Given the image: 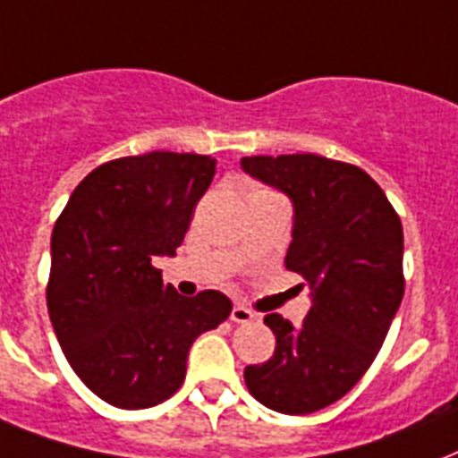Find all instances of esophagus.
<instances>
[{
	"mask_svg": "<svg viewBox=\"0 0 458 458\" xmlns=\"http://www.w3.org/2000/svg\"><path fill=\"white\" fill-rule=\"evenodd\" d=\"M232 320L236 322V325H246V322L255 320V313H253V310H248L246 306H233L232 308Z\"/></svg>",
	"mask_w": 458,
	"mask_h": 458,
	"instance_id": "1",
	"label": "esophagus"
}]
</instances>
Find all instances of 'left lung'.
<instances>
[{"mask_svg": "<svg viewBox=\"0 0 458 458\" xmlns=\"http://www.w3.org/2000/svg\"><path fill=\"white\" fill-rule=\"evenodd\" d=\"M241 166L292 198L284 262L313 289L301 327L265 315L275 356L243 377L262 406L303 416L342 399L373 365L406 286L402 219L373 176L349 162L303 152L253 155Z\"/></svg>", "mask_w": 458, "mask_h": 458, "instance_id": "left-lung-1", "label": "left lung"}]
</instances>
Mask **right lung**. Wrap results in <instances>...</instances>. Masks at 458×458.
Wrapping results in <instances>:
<instances>
[{
  "instance_id": "1",
  "label": "right lung",
  "mask_w": 458,
  "mask_h": 458,
  "mask_svg": "<svg viewBox=\"0 0 458 458\" xmlns=\"http://www.w3.org/2000/svg\"><path fill=\"white\" fill-rule=\"evenodd\" d=\"M217 159L145 152L88 174L56 219L47 310L73 373L102 402L148 409L186 377L191 344L219 327L232 301L183 299L162 282L157 255H176Z\"/></svg>"
}]
</instances>
